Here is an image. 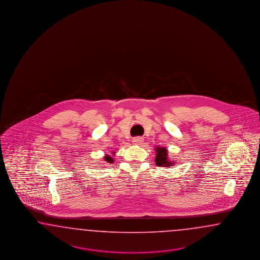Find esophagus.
<instances>
[{
	"label": "esophagus",
	"instance_id": "1",
	"mask_svg": "<svg viewBox=\"0 0 260 260\" xmlns=\"http://www.w3.org/2000/svg\"><path fill=\"white\" fill-rule=\"evenodd\" d=\"M143 141H144V139L142 137H134L133 139V143L135 145H141Z\"/></svg>",
	"mask_w": 260,
	"mask_h": 260
}]
</instances>
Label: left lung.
<instances>
[{
    "label": "left lung",
    "mask_w": 260,
    "mask_h": 260,
    "mask_svg": "<svg viewBox=\"0 0 260 260\" xmlns=\"http://www.w3.org/2000/svg\"><path fill=\"white\" fill-rule=\"evenodd\" d=\"M156 157L155 163L157 166H164V167H172L173 162L168 160V150L164 148H156Z\"/></svg>",
    "instance_id": "obj_1"
}]
</instances>
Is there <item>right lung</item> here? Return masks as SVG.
<instances>
[{
	"label": "right lung",
	"instance_id": "1",
	"mask_svg": "<svg viewBox=\"0 0 260 260\" xmlns=\"http://www.w3.org/2000/svg\"><path fill=\"white\" fill-rule=\"evenodd\" d=\"M105 160H106L108 163H113V158L110 157L109 155H106V156H105Z\"/></svg>",
	"mask_w": 260,
	"mask_h": 260
}]
</instances>
